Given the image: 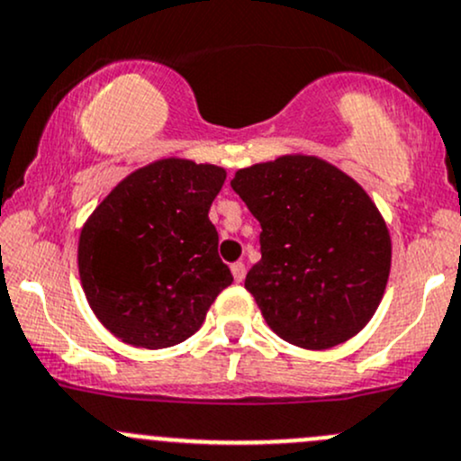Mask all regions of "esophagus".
<instances>
[{
    "instance_id": "obj_1",
    "label": "esophagus",
    "mask_w": 461,
    "mask_h": 461,
    "mask_svg": "<svg viewBox=\"0 0 461 461\" xmlns=\"http://www.w3.org/2000/svg\"><path fill=\"white\" fill-rule=\"evenodd\" d=\"M245 263H234L231 265V274H234V280L236 283H240V280L245 278Z\"/></svg>"
}]
</instances>
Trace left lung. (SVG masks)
Segmentation results:
<instances>
[{
  "label": "left lung",
  "mask_w": 461,
  "mask_h": 461,
  "mask_svg": "<svg viewBox=\"0 0 461 461\" xmlns=\"http://www.w3.org/2000/svg\"><path fill=\"white\" fill-rule=\"evenodd\" d=\"M231 190L263 227L245 289L271 331L312 351L362 331L391 271V236L369 194L304 154L239 169Z\"/></svg>",
  "instance_id": "1"
}]
</instances>
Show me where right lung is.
<instances>
[{"label":"right lung","mask_w":461,"mask_h":461,"mask_svg":"<svg viewBox=\"0 0 461 461\" xmlns=\"http://www.w3.org/2000/svg\"><path fill=\"white\" fill-rule=\"evenodd\" d=\"M227 172L161 158L128 174L79 236V276L99 322L132 347L166 348L201 329L231 285L210 207Z\"/></svg>","instance_id":"1"}]
</instances>
